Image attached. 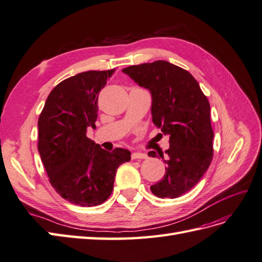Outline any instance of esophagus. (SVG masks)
I'll return each mask as SVG.
<instances>
[{
  "label": "esophagus",
  "instance_id": "1",
  "mask_svg": "<svg viewBox=\"0 0 262 262\" xmlns=\"http://www.w3.org/2000/svg\"><path fill=\"white\" fill-rule=\"evenodd\" d=\"M147 159V154L141 153V151H134L132 154V160H145Z\"/></svg>",
  "mask_w": 262,
  "mask_h": 262
}]
</instances>
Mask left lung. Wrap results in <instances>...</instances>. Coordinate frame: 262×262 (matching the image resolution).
Instances as JSON below:
<instances>
[{
    "instance_id": "obj_1",
    "label": "left lung",
    "mask_w": 262,
    "mask_h": 262,
    "mask_svg": "<svg viewBox=\"0 0 262 262\" xmlns=\"http://www.w3.org/2000/svg\"><path fill=\"white\" fill-rule=\"evenodd\" d=\"M123 72L149 90L153 123L169 136L166 155L159 153L166 164L165 174L150 191L161 199L183 195L198 184L213 159L209 100L190 72L164 60L127 67ZM156 155L148 151V156Z\"/></svg>"
}]
</instances>
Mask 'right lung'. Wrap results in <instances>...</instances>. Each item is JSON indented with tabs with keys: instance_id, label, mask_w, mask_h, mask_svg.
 Wrapping results in <instances>:
<instances>
[{
	"instance_id": "add662e5",
	"label": "right lung",
	"mask_w": 262,
	"mask_h": 262,
	"mask_svg": "<svg viewBox=\"0 0 262 262\" xmlns=\"http://www.w3.org/2000/svg\"><path fill=\"white\" fill-rule=\"evenodd\" d=\"M115 69L84 71L61 81L49 94L38 121V149L50 183L68 202L94 206L109 198L117 168L130 151L102 149L87 137L95 129L98 96Z\"/></svg>"
}]
</instances>
